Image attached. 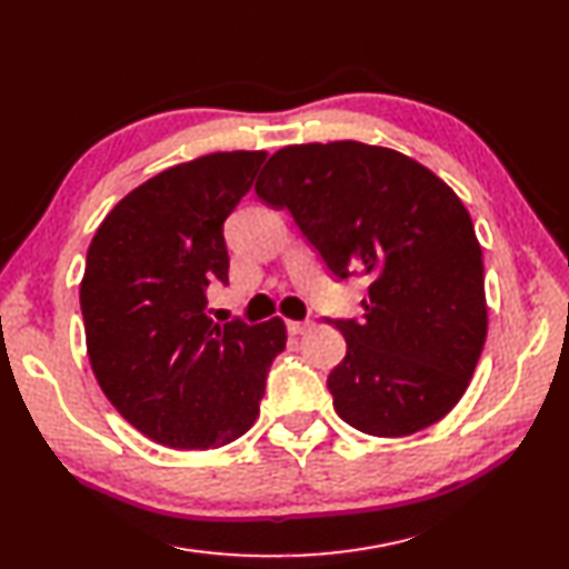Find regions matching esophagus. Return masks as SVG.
Masks as SVG:
<instances>
[{
	"instance_id": "obj_1",
	"label": "esophagus",
	"mask_w": 569,
	"mask_h": 569,
	"mask_svg": "<svg viewBox=\"0 0 569 569\" xmlns=\"http://www.w3.org/2000/svg\"><path fill=\"white\" fill-rule=\"evenodd\" d=\"M286 327H288L290 333H293V337H298V333L310 331V329H312V322H293V319H290V322H286Z\"/></svg>"
}]
</instances>
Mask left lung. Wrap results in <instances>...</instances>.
<instances>
[{"label": "left lung", "instance_id": "1", "mask_svg": "<svg viewBox=\"0 0 569 569\" xmlns=\"http://www.w3.org/2000/svg\"><path fill=\"white\" fill-rule=\"evenodd\" d=\"M254 192L290 211L337 279L368 281L360 322H333L346 339L327 380L337 413L375 437L442 420L488 333L483 252L455 189L395 149L331 141L276 151Z\"/></svg>", "mask_w": 569, "mask_h": 569}]
</instances>
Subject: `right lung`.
I'll use <instances>...</instances> for the list:
<instances>
[{"instance_id":"add662e5","label":"right lung","mask_w":569,"mask_h":569,"mask_svg":"<svg viewBox=\"0 0 569 569\" xmlns=\"http://www.w3.org/2000/svg\"><path fill=\"white\" fill-rule=\"evenodd\" d=\"M267 151L209 153L132 189L86 254L81 315L96 380L120 416L172 449H209L254 426L281 317L216 325L207 286L228 283L223 221Z\"/></svg>"}]
</instances>
